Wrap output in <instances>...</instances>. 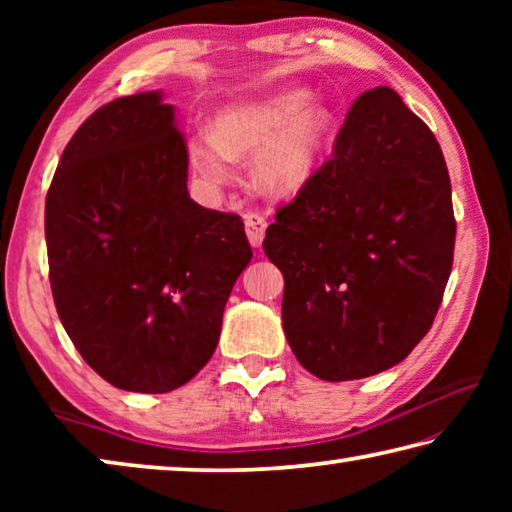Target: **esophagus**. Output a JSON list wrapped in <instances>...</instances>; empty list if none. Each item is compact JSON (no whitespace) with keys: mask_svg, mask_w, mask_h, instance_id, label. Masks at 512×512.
I'll list each match as a JSON object with an SVG mask.
<instances>
[{"mask_svg":"<svg viewBox=\"0 0 512 512\" xmlns=\"http://www.w3.org/2000/svg\"><path fill=\"white\" fill-rule=\"evenodd\" d=\"M244 225H246V237L250 241V246L259 248L262 246V241L266 237V219L262 214L257 212H248L244 216Z\"/></svg>","mask_w":512,"mask_h":512,"instance_id":"34e87169","label":"esophagus"}]
</instances>
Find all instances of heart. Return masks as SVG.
<instances>
[{"label":"heart","mask_w":512,"mask_h":512,"mask_svg":"<svg viewBox=\"0 0 512 512\" xmlns=\"http://www.w3.org/2000/svg\"><path fill=\"white\" fill-rule=\"evenodd\" d=\"M307 103V90H287L225 108L214 133L189 140V160L207 183L228 185L232 160L255 155L253 176L266 194H298L314 178L332 128L329 110Z\"/></svg>","instance_id":"heart-1"}]
</instances>
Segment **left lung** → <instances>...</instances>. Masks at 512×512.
<instances>
[{
  "label": "left lung",
  "mask_w": 512,
  "mask_h": 512,
  "mask_svg": "<svg viewBox=\"0 0 512 512\" xmlns=\"http://www.w3.org/2000/svg\"><path fill=\"white\" fill-rule=\"evenodd\" d=\"M454 239L452 185L436 137L395 90L363 92L332 158L266 230L296 359L325 381L363 379L404 361L443 302Z\"/></svg>",
  "instance_id": "left-lung-1"
}]
</instances>
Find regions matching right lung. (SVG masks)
<instances>
[{
	"instance_id": "1",
	"label": "right lung",
	"mask_w": 512,
	"mask_h": 512,
	"mask_svg": "<svg viewBox=\"0 0 512 512\" xmlns=\"http://www.w3.org/2000/svg\"><path fill=\"white\" fill-rule=\"evenodd\" d=\"M187 144L162 92L106 103L65 146L45 205L51 293L108 384L169 393L216 350L253 250L237 214L187 192Z\"/></svg>"
}]
</instances>
